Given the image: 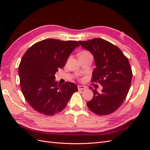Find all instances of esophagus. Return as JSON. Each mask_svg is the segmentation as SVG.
<instances>
[{
	"label": "esophagus",
	"mask_w": 150,
	"mask_h": 150,
	"mask_svg": "<svg viewBox=\"0 0 150 150\" xmlns=\"http://www.w3.org/2000/svg\"><path fill=\"white\" fill-rule=\"evenodd\" d=\"M78 88L79 90H85L86 89V87L84 86H81V85H79L78 86Z\"/></svg>",
	"instance_id": "esophagus-1"
}]
</instances>
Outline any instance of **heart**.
<instances>
[{
  "label": "heart",
  "mask_w": 150,
  "mask_h": 150,
  "mask_svg": "<svg viewBox=\"0 0 150 150\" xmlns=\"http://www.w3.org/2000/svg\"><path fill=\"white\" fill-rule=\"evenodd\" d=\"M87 55H91V54L88 51H83L80 54V56H87Z\"/></svg>",
  "instance_id": "heart-1"
}]
</instances>
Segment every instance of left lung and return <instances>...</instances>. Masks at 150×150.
Returning <instances> with one entry per match:
<instances>
[{
	"mask_svg": "<svg viewBox=\"0 0 150 150\" xmlns=\"http://www.w3.org/2000/svg\"><path fill=\"white\" fill-rule=\"evenodd\" d=\"M79 42L94 57L96 67L92 81L103 86L101 93L89 87L94 96L87 106L98 115L111 114L121 106L130 88L133 74L128 58L118 47L102 39Z\"/></svg>",
	"mask_w": 150,
	"mask_h": 150,
	"instance_id": "left-lung-1",
	"label": "left lung"
}]
</instances>
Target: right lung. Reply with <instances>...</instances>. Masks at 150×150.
<instances>
[{"label":"right lung","instance_id":"1","mask_svg":"<svg viewBox=\"0 0 150 150\" xmlns=\"http://www.w3.org/2000/svg\"><path fill=\"white\" fill-rule=\"evenodd\" d=\"M79 46L76 40L47 39L34 44L24 54L19 66L21 88L25 100L36 111L47 116L59 112L78 91L74 83L58 85L55 74Z\"/></svg>","mask_w":150,"mask_h":150}]
</instances>
